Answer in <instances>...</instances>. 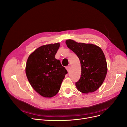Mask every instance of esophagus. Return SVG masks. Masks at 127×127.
Instances as JSON below:
<instances>
[{
	"label": "esophagus",
	"mask_w": 127,
	"mask_h": 127,
	"mask_svg": "<svg viewBox=\"0 0 127 127\" xmlns=\"http://www.w3.org/2000/svg\"><path fill=\"white\" fill-rule=\"evenodd\" d=\"M70 69V65H68L66 66V69L67 70V71H68V72L69 71Z\"/></svg>",
	"instance_id": "obj_1"
}]
</instances>
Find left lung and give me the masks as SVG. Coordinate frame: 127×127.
<instances>
[{
	"label": "left lung",
	"mask_w": 127,
	"mask_h": 127,
	"mask_svg": "<svg viewBox=\"0 0 127 127\" xmlns=\"http://www.w3.org/2000/svg\"><path fill=\"white\" fill-rule=\"evenodd\" d=\"M66 46L79 59L81 75L75 83L78 90L84 93L95 91L101 86L107 73L106 57L102 50L90 43H78L71 39Z\"/></svg>",
	"instance_id": "1"
}]
</instances>
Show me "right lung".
Wrapping results in <instances>:
<instances>
[{
    "instance_id": "1",
    "label": "right lung",
    "mask_w": 127,
    "mask_h": 127,
    "mask_svg": "<svg viewBox=\"0 0 127 127\" xmlns=\"http://www.w3.org/2000/svg\"><path fill=\"white\" fill-rule=\"evenodd\" d=\"M59 46V43L41 46L29 56L27 62L26 73L29 83L44 97H51L58 92L68 73L55 57Z\"/></svg>"
}]
</instances>
